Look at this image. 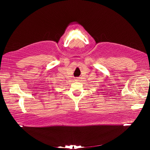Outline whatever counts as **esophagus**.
Listing matches in <instances>:
<instances>
[{"label": "esophagus", "instance_id": "34e87169", "mask_svg": "<svg viewBox=\"0 0 150 150\" xmlns=\"http://www.w3.org/2000/svg\"><path fill=\"white\" fill-rule=\"evenodd\" d=\"M75 81H79V78H75Z\"/></svg>", "mask_w": 150, "mask_h": 150}]
</instances>
